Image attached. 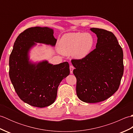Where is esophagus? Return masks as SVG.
<instances>
[{
    "label": "esophagus",
    "mask_w": 133,
    "mask_h": 133,
    "mask_svg": "<svg viewBox=\"0 0 133 133\" xmlns=\"http://www.w3.org/2000/svg\"><path fill=\"white\" fill-rule=\"evenodd\" d=\"M74 69V67L72 65H70V74H72L73 73V70Z\"/></svg>",
    "instance_id": "1"
}]
</instances>
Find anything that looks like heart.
I'll return each instance as SVG.
<instances>
[{
  "label": "heart",
  "instance_id": "1",
  "mask_svg": "<svg viewBox=\"0 0 133 133\" xmlns=\"http://www.w3.org/2000/svg\"><path fill=\"white\" fill-rule=\"evenodd\" d=\"M94 39L89 33L71 32L62 36L58 43V50L64 55H72L76 59H83L91 52Z\"/></svg>",
  "mask_w": 133,
  "mask_h": 133
}]
</instances>
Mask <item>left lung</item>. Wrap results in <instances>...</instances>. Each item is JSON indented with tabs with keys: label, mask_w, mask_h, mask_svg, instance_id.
I'll return each mask as SVG.
<instances>
[{
	"label": "left lung",
	"mask_w": 133,
	"mask_h": 133,
	"mask_svg": "<svg viewBox=\"0 0 133 133\" xmlns=\"http://www.w3.org/2000/svg\"><path fill=\"white\" fill-rule=\"evenodd\" d=\"M98 38L96 49L83 59H72L77 78L78 98L86 103H97L116 92L123 74V50L114 34L91 28Z\"/></svg>",
	"instance_id": "1"
}]
</instances>
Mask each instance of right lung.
Wrapping results in <instances>:
<instances>
[{"label": "right lung", "instance_id": "add662e5", "mask_svg": "<svg viewBox=\"0 0 133 133\" xmlns=\"http://www.w3.org/2000/svg\"><path fill=\"white\" fill-rule=\"evenodd\" d=\"M53 34V29L47 27L29 28L17 37L10 56L11 83L21 99L34 107L54 102L59 84L70 74L67 62L54 65L47 61H30V50L36 43L55 46L57 40Z\"/></svg>", "mask_w": 133, "mask_h": 133}]
</instances>
